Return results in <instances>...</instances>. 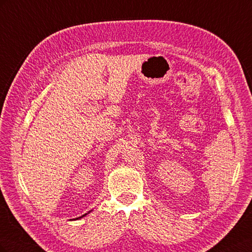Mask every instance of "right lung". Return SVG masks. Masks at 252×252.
Returning a JSON list of instances; mask_svg holds the SVG:
<instances>
[{
    "label": "right lung",
    "instance_id": "obj_1",
    "mask_svg": "<svg viewBox=\"0 0 252 252\" xmlns=\"http://www.w3.org/2000/svg\"><path fill=\"white\" fill-rule=\"evenodd\" d=\"M90 211H93V210H90ZM90 211H88V213H89ZM85 216H87V213H85V215H83V216H82V217H80V218H77V219H73V220H78V219H81V218H83V217H85Z\"/></svg>",
    "mask_w": 252,
    "mask_h": 252
}]
</instances>
